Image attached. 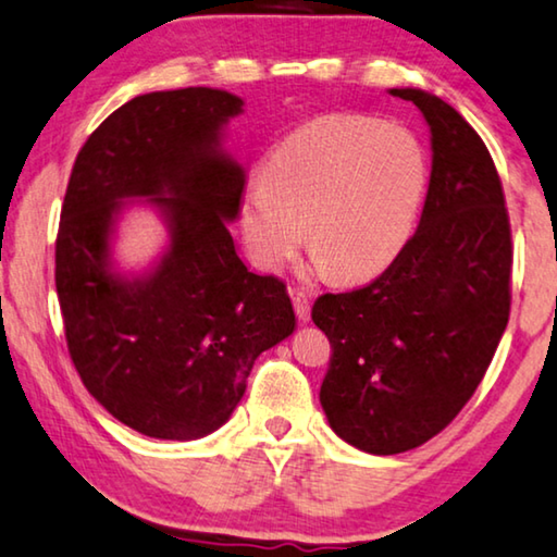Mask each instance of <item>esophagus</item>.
<instances>
[{"label":"esophagus","instance_id":"esophagus-1","mask_svg":"<svg viewBox=\"0 0 557 557\" xmlns=\"http://www.w3.org/2000/svg\"><path fill=\"white\" fill-rule=\"evenodd\" d=\"M293 305H295L297 320H299V322H310V314H312L310 295L302 293V289H293Z\"/></svg>","mask_w":557,"mask_h":557}]
</instances>
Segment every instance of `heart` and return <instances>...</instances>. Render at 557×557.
Listing matches in <instances>:
<instances>
[{
	"instance_id": "obj_1",
	"label": "heart",
	"mask_w": 557,
	"mask_h": 557,
	"mask_svg": "<svg viewBox=\"0 0 557 557\" xmlns=\"http://www.w3.org/2000/svg\"><path fill=\"white\" fill-rule=\"evenodd\" d=\"M429 175L426 148L409 128L367 116L314 119L282 138L268 171L245 188V243L260 268L280 270L307 225L317 272L367 280L411 240Z\"/></svg>"
}]
</instances>
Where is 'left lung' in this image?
I'll return each instance as SVG.
<instances>
[{"label": "left lung", "instance_id": "8db88e82", "mask_svg": "<svg viewBox=\"0 0 557 557\" xmlns=\"http://www.w3.org/2000/svg\"><path fill=\"white\" fill-rule=\"evenodd\" d=\"M431 131L419 231L351 293L317 297L332 344L320 401L334 434L367 454L411 451L451 423L488 369L510 314L513 243L496 165L454 106L392 88Z\"/></svg>", "mask_w": 557, "mask_h": 557}]
</instances>
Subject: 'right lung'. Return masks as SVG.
<instances>
[{
	"label": "right lung",
	"instance_id": "1",
	"mask_svg": "<svg viewBox=\"0 0 557 557\" xmlns=\"http://www.w3.org/2000/svg\"><path fill=\"white\" fill-rule=\"evenodd\" d=\"M243 99L220 88L153 91L123 103L72 168L57 233V295L69 355L88 394L138 434L190 441L231 419L250 369L289 337L285 282L237 258L245 171L220 148ZM126 197L162 208L172 243L144 278L110 270Z\"/></svg>",
	"mask_w": 557,
	"mask_h": 557
}]
</instances>
